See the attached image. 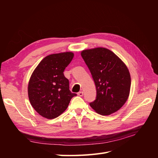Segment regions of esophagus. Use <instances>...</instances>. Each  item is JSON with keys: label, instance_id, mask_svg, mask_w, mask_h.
Listing matches in <instances>:
<instances>
[{"label": "esophagus", "instance_id": "34e87169", "mask_svg": "<svg viewBox=\"0 0 158 158\" xmlns=\"http://www.w3.org/2000/svg\"><path fill=\"white\" fill-rule=\"evenodd\" d=\"M77 95L79 96H82L83 95V91H81V92H79L78 93H77Z\"/></svg>", "mask_w": 158, "mask_h": 158}]
</instances>
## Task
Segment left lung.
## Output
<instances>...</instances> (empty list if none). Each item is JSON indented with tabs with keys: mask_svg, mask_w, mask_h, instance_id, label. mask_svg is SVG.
I'll list each match as a JSON object with an SVG mask.
<instances>
[{
	"mask_svg": "<svg viewBox=\"0 0 158 158\" xmlns=\"http://www.w3.org/2000/svg\"><path fill=\"white\" fill-rule=\"evenodd\" d=\"M83 59L92 74L96 97L90 106L102 115L117 111L128 98L131 79L129 70L113 52L103 48L83 50Z\"/></svg>",
	"mask_w": 158,
	"mask_h": 158,
	"instance_id": "8db88e82",
	"label": "left lung"
}]
</instances>
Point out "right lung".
Returning <instances> with one entry per match:
<instances>
[{
	"mask_svg": "<svg viewBox=\"0 0 158 158\" xmlns=\"http://www.w3.org/2000/svg\"><path fill=\"white\" fill-rule=\"evenodd\" d=\"M74 57L72 52L49 55L32 73L28 83V98L33 108L47 119L58 117L77 94L69 89L64 71Z\"/></svg>",
	"mask_w": 158,
	"mask_h": 158,
	"instance_id": "right-lung-1",
	"label": "right lung"
}]
</instances>
